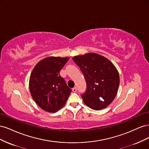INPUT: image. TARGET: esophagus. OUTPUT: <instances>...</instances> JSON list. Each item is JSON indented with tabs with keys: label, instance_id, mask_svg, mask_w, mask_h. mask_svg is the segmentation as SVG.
<instances>
[{
	"label": "esophagus",
	"instance_id": "1",
	"mask_svg": "<svg viewBox=\"0 0 149 149\" xmlns=\"http://www.w3.org/2000/svg\"><path fill=\"white\" fill-rule=\"evenodd\" d=\"M72 90H73V92H74V93H75V92H76V87H74V88H73V89H72Z\"/></svg>",
	"mask_w": 149,
	"mask_h": 149
}]
</instances>
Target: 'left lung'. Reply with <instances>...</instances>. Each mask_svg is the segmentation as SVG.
I'll use <instances>...</instances> for the list:
<instances>
[{"mask_svg":"<svg viewBox=\"0 0 149 149\" xmlns=\"http://www.w3.org/2000/svg\"><path fill=\"white\" fill-rule=\"evenodd\" d=\"M83 72L87 84L81 95L84 104L94 110L106 108L116 97L119 89V74L112 63L95 53L73 58Z\"/></svg>","mask_w":149,"mask_h":149,"instance_id":"8db88e82","label":"left lung"}]
</instances>
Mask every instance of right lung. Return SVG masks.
<instances>
[{
    "label": "right lung",
    "instance_id": "add662e5",
    "mask_svg": "<svg viewBox=\"0 0 149 149\" xmlns=\"http://www.w3.org/2000/svg\"><path fill=\"white\" fill-rule=\"evenodd\" d=\"M68 57L49 56L40 61L30 74L29 89L38 106L48 112H55L63 106L71 92L60 71Z\"/></svg>",
    "mask_w": 149,
    "mask_h": 149
}]
</instances>
